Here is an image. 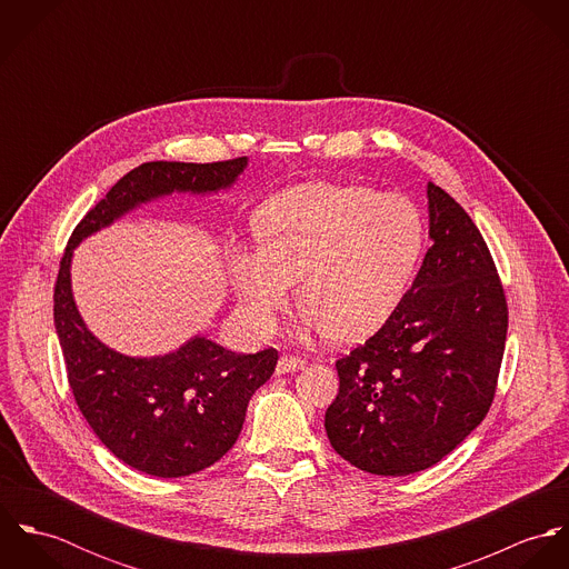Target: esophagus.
Wrapping results in <instances>:
<instances>
[{"mask_svg":"<svg viewBox=\"0 0 569 569\" xmlns=\"http://www.w3.org/2000/svg\"><path fill=\"white\" fill-rule=\"evenodd\" d=\"M307 363L302 361V359H298V357H280L278 359V366H276V372L278 375H289V372H296V370H302Z\"/></svg>","mask_w":569,"mask_h":569,"instance_id":"esophagus-1","label":"esophagus"}]
</instances>
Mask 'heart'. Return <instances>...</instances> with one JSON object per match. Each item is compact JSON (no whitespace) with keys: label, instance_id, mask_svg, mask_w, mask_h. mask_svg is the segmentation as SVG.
<instances>
[{"label":"heart","instance_id":"b5f03b06","mask_svg":"<svg viewBox=\"0 0 569 569\" xmlns=\"http://www.w3.org/2000/svg\"><path fill=\"white\" fill-rule=\"evenodd\" d=\"M258 247L230 256L249 325L271 332L291 282L305 307L300 335L359 341L386 325L422 253V219L403 194L366 186L302 183L267 199L253 219Z\"/></svg>","mask_w":569,"mask_h":569}]
</instances>
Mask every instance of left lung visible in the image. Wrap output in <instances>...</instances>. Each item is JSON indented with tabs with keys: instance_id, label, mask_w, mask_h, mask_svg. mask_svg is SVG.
Masks as SVG:
<instances>
[{
	"instance_id": "8db88e82",
	"label": "left lung",
	"mask_w": 569,
	"mask_h": 569,
	"mask_svg": "<svg viewBox=\"0 0 569 569\" xmlns=\"http://www.w3.org/2000/svg\"><path fill=\"white\" fill-rule=\"evenodd\" d=\"M427 210L431 247L411 289L335 363L328 440L375 476H409L449 456L485 420L503 357L508 309L480 230L431 181Z\"/></svg>"
}]
</instances>
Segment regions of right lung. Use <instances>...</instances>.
<instances>
[{"instance_id": "right-lung-1", "label": "right lung", "mask_w": 569, "mask_h": 569, "mask_svg": "<svg viewBox=\"0 0 569 569\" xmlns=\"http://www.w3.org/2000/svg\"><path fill=\"white\" fill-rule=\"evenodd\" d=\"M247 162H147L133 168L84 214L61 260L54 326L70 388L100 442L147 476L183 478L219 462L243 429L249 399L273 375L278 352L264 348L239 355L206 335L156 357H129L109 348L79 313L72 291L74 249L144 203L230 190Z\"/></svg>"}]
</instances>
